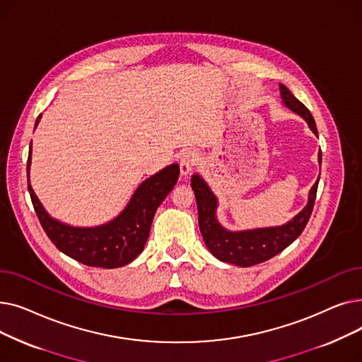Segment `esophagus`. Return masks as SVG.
I'll return each instance as SVG.
<instances>
[{"instance_id": "esophagus-1", "label": "esophagus", "mask_w": 362, "mask_h": 362, "mask_svg": "<svg viewBox=\"0 0 362 362\" xmlns=\"http://www.w3.org/2000/svg\"><path fill=\"white\" fill-rule=\"evenodd\" d=\"M198 161H199V156H198L197 151H192V149L186 151L180 158V173H182V176L186 177V176L191 175L192 170L197 167Z\"/></svg>"}]
</instances>
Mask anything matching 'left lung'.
I'll list each match as a JSON object with an SVG mask.
<instances>
[{
	"mask_svg": "<svg viewBox=\"0 0 362 362\" xmlns=\"http://www.w3.org/2000/svg\"><path fill=\"white\" fill-rule=\"evenodd\" d=\"M280 93L284 105L293 112L299 114V116L308 123L310 129L318 136L317 126L310 110L299 100H296L295 95L281 83ZM318 163L321 164V151L318 152ZM318 180L311 187L305 208L286 224L276 227H262V229L252 230L230 232L224 229L217 220L216 210L218 202L216 195L211 192V189L208 187V185L199 175H194L191 179V186L195 192L199 230L206 248L210 250V252L217 259L239 265V267H251V265L264 262L276 257L284 248H288V246L303 232V229H305L314 208Z\"/></svg>",
	"mask_w": 362,
	"mask_h": 362,
	"instance_id": "obj_1",
	"label": "left lung"
}]
</instances>
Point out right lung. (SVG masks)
Wrapping results in <instances>:
<instances>
[{"label":"right lung","instance_id":"1","mask_svg":"<svg viewBox=\"0 0 362 362\" xmlns=\"http://www.w3.org/2000/svg\"><path fill=\"white\" fill-rule=\"evenodd\" d=\"M40 119L41 116L36 119L35 127ZM30 154L32 145L28 158V189L45 233L67 257L89 267L101 269L123 267L144 251L152 218L176 185L180 170L177 164H171L142 182L124 210L111 221L95 227H74L52 218L35 195L29 182Z\"/></svg>","mask_w":362,"mask_h":362}]
</instances>
